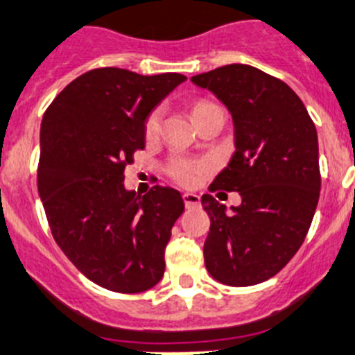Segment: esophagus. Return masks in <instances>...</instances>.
I'll list each match as a JSON object with an SVG mask.
<instances>
[{
  "label": "esophagus",
  "instance_id": "esophagus-1",
  "mask_svg": "<svg viewBox=\"0 0 355 355\" xmlns=\"http://www.w3.org/2000/svg\"><path fill=\"white\" fill-rule=\"evenodd\" d=\"M183 200H184V206H187V209H193V207L200 206V197L197 193H184Z\"/></svg>",
  "mask_w": 355,
  "mask_h": 355
}]
</instances>
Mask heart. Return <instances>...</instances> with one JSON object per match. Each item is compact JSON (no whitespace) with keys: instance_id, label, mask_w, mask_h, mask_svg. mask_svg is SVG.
<instances>
[{"instance_id":"obj_1","label":"heart","mask_w":355,"mask_h":355,"mask_svg":"<svg viewBox=\"0 0 355 355\" xmlns=\"http://www.w3.org/2000/svg\"><path fill=\"white\" fill-rule=\"evenodd\" d=\"M211 109H218V105L214 103L206 102V100H200L193 105V119L199 118L200 114L207 112ZM162 118H164V109L158 107V109H153L148 114V118L144 121V135L148 141H155L158 135H160L162 130ZM207 171L206 162H195V160H187V158H175L168 164V175L172 180L178 181L183 187H195L199 183L200 178H202L204 172Z\"/></svg>"}]
</instances>
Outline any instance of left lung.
I'll return each instance as SVG.
<instances>
[{
	"label": "left lung",
	"mask_w": 355,
	"mask_h": 355,
	"mask_svg": "<svg viewBox=\"0 0 355 355\" xmlns=\"http://www.w3.org/2000/svg\"><path fill=\"white\" fill-rule=\"evenodd\" d=\"M191 83L232 114L236 153L213 184L243 199L227 213L202 195L206 269L230 287L257 285L288 264L311 225L320 195L317 130L294 91L255 67L227 64Z\"/></svg>",
	"instance_id": "8db88e82"
}]
</instances>
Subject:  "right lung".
I'll use <instances>...</instances> for the list:
<instances>
[{"label": "right lung", "mask_w": 355, "mask_h": 355, "mask_svg": "<svg viewBox=\"0 0 355 355\" xmlns=\"http://www.w3.org/2000/svg\"><path fill=\"white\" fill-rule=\"evenodd\" d=\"M184 80L96 68L71 80L42 119L38 193L51 232L71 264L109 291L137 294L164 276L183 197L168 187L139 197L123 181L146 146L148 114Z\"/></svg>", "instance_id": "add662e5"}]
</instances>
